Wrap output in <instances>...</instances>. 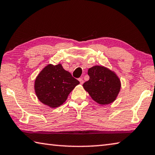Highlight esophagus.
I'll list each match as a JSON object with an SVG mask.
<instances>
[{"label":"esophagus","instance_id":"34e87169","mask_svg":"<svg viewBox=\"0 0 155 155\" xmlns=\"http://www.w3.org/2000/svg\"><path fill=\"white\" fill-rule=\"evenodd\" d=\"M78 81H79V82H80L81 84H83V83H84L83 79L82 78H78Z\"/></svg>","mask_w":155,"mask_h":155}]
</instances>
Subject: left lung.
<instances>
[{
	"mask_svg": "<svg viewBox=\"0 0 155 155\" xmlns=\"http://www.w3.org/2000/svg\"><path fill=\"white\" fill-rule=\"evenodd\" d=\"M90 79L83 85L94 101L100 104L114 102L121 87L119 78L111 70L96 65L88 70Z\"/></svg>",
	"mask_w": 155,
	"mask_h": 155,
	"instance_id": "obj_1",
	"label": "left lung"
}]
</instances>
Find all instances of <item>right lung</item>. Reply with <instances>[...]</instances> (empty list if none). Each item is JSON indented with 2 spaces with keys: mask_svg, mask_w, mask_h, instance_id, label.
I'll list each match as a JSON object with an SVG mask.
<instances>
[{
  "mask_svg": "<svg viewBox=\"0 0 155 155\" xmlns=\"http://www.w3.org/2000/svg\"><path fill=\"white\" fill-rule=\"evenodd\" d=\"M78 84L79 81L65 70L61 64H49L37 77L35 91L41 103L55 108L66 101L69 94Z\"/></svg>",
  "mask_w": 155,
  "mask_h": 155,
  "instance_id": "obj_1",
  "label": "right lung"
}]
</instances>
